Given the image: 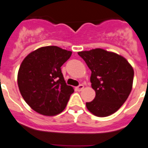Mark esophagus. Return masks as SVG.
<instances>
[{"label": "esophagus", "mask_w": 148, "mask_h": 148, "mask_svg": "<svg viewBox=\"0 0 148 148\" xmlns=\"http://www.w3.org/2000/svg\"><path fill=\"white\" fill-rule=\"evenodd\" d=\"M84 85H82V84H80V85H79L77 86V91L80 92V91H82V90H83V89H84Z\"/></svg>", "instance_id": "34e87169"}]
</instances>
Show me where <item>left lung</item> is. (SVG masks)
Listing matches in <instances>:
<instances>
[{
    "mask_svg": "<svg viewBox=\"0 0 148 148\" xmlns=\"http://www.w3.org/2000/svg\"><path fill=\"white\" fill-rule=\"evenodd\" d=\"M91 70L92 88L95 97L86 102L88 110L97 116L114 114L122 106L131 92L134 71L125 58L102 49L79 52Z\"/></svg>",
    "mask_w": 148,
    "mask_h": 148,
    "instance_id": "8db88e82",
    "label": "left lung"
}]
</instances>
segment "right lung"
Wrapping results in <instances>:
<instances>
[{
	"instance_id": "right-lung-1",
	"label": "right lung",
	"mask_w": 148,
	"mask_h": 148,
	"mask_svg": "<svg viewBox=\"0 0 148 148\" xmlns=\"http://www.w3.org/2000/svg\"><path fill=\"white\" fill-rule=\"evenodd\" d=\"M72 52L56 46L40 47L22 61L18 86L22 98L36 112L46 116L65 108L74 89L68 86L61 71Z\"/></svg>"
}]
</instances>
